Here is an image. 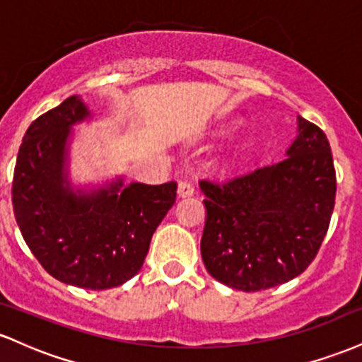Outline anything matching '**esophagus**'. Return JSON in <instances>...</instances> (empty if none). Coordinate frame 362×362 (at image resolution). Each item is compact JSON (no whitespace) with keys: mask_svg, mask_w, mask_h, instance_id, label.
Returning a JSON list of instances; mask_svg holds the SVG:
<instances>
[{"mask_svg":"<svg viewBox=\"0 0 362 362\" xmlns=\"http://www.w3.org/2000/svg\"><path fill=\"white\" fill-rule=\"evenodd\" d=\"M178 195H180V197H190V195L194 194V185L190 184V182H187V180H182V182H178Z\"/></svg>","mask_w":362,"mask_h":362,"instance_id":"obj_1","label":"esophagus"}]
</instances>
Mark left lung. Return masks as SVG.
Instances as JSON below:
<instances>
[{
  "label": "left lung",
  "mask_w": 362,
  "mask_h": 362,
  "mask_svg": "<svg viewBox=\"0 0 362 362\" xmlns=\"http://www.w3.org/2000/svg\"><path fill=\"white\" fill-rule=\"evenodd\" d=\"M288 156L226 180L199 182L206 195L201 253L207 272L247 293L284 284L315 260L335 204L325 132L298 117Z\"/></svg>",
  "instance_id": "left-lung-1"
}]
</instances>
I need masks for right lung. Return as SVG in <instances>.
Here are the masks:
<instances>
[{
    "mask_svg": "<svg viewBox=\"0 0 362 362\" xmlns=\"http://www.w3.org/2000/svg\"><path fill=\"white\" fill-rule=\"evenodd\" d=\"M86 115L85 105L69 97L30 124L16 158L11 202L25 243L54 279L109 289L141 271L153 233L175 204L177 184L117 182L91 195L66 189V139Z\"/></svg>",
    "mask_w": 362,
    "mask_h": 362,
    "instance_id": "obj_1",
    "label": "right lung"
}]
</instances>
